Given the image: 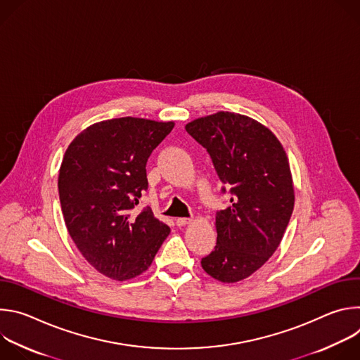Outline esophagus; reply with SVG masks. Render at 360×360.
Listing matches in <instances>:
<instances>
[{
  "label": "esophagus",
  "mask_w": 360,
  "mask_h": 360,
  "mask_svg": "<svg viewBox=\"0 0 360 360\" xmlns=\"http://www.w3.org/2000/svg\"><path fill=\"white\" fill-rule=\"evenodd\" d=\"M175 224H176L178 226H185V225L191 224V219H189V218H178V219L175 221Z\"/></svg>",
  "instance_id": "esophagus-1"
}]
</instances>
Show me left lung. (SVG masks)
<instances>
[{
    "mask_svg": "<svg viewBox=\"0 0 360 360\" xmlns=\"http://www.w3.org/2000/svg\"><path fill=\"white\" fill-rule=\"evenodd\" d=\"M185 129L210 153L221 192H231L229 207L217 212V245L200 265L221 282L242 281L274 255L292 217L288 157L266 127L240 114L221 111Z\"/></svg>",
    "mask_w": 360,
    "mask_h": 360,
    "instance_id": "left-lung-1",
    "label": "left lung"
}]
</instances>
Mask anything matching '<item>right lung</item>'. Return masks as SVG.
<instances>
[{"label":"right lung","mask_w":360,"mask_h":360,"mask_svg":"<svg viewBox=\"0 0 360 360\" xmlns=\"http://www.w3.org/2000/svg\"><path fill=\"white\" fill-rule=\"evenodd\" d=\"M172 128L174 122L132 117L102 121L65 152L58 176L64 221L102 275L117 281L141 275L169 235V226L138 203L148 189V158Z\"/></svg>","instance_id":"add662e5"}]
</instances>
